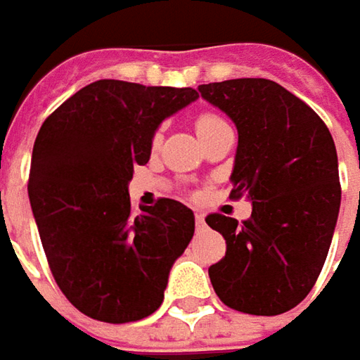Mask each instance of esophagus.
Segmentation results:
<instances>
[{
	"mask_svg": "<svg viewBox=\"0 0 360 360\" xmlns=\"http://www.w3.org/2000/svg\"><path fill=\"white\" fill-rule=\"evenodd\" d=\"M195 226H198V230H203V228H205V220H203L201 214H195Z\"/></svg>",
	"mask_w": 360,
	"mask_h": 360,
	"instance_id": "esophagus-1",
	"label": "esophagus"
}]
</instances>
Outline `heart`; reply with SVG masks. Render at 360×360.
I'll use <instances>...</instances> for the list:
<instances>
[{"label": "heart", "mask_w": 360, "mask_h": 360, "mask_svg": "<svg viewBox=\"0 0 360 360\" xmlns=\"http://www.w3.org/2000/svg\"><path fill=\"white\" fill-rule=\"evenodd\" d=\"M220 124H224V122L214 114H200L198 120H195V130H198V134L201 138L203 134H207L210 130H214L216 126H220Z\"/></svg>", "instance_id": "b5f03b06"}]
</instances>
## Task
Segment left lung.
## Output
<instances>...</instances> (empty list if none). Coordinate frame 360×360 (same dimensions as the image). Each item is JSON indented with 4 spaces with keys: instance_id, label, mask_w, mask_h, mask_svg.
Here are the masks:
<instances>
[{
    "instance_id": "8db88e82",
    "label": "left lung",
    "mask_w": 360,
    "mask_h": 360,
    "mask_svg": "<svg viewBox=\"0 0 360 360\" xmlns=\"http://www.w3.org/2000/svg\"><path fill=\"white\" fill-rule=\"evenodd\" d=\"M236 124L230 198L252 203L248 220L210 214L226 257L210 266L224 304L252 316L295 307L316 283L340 210L332 134L300 97L269 79H230L198 87Z\"/></svg>"
}]
</instances>
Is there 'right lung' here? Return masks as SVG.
Instances as JSON below:
<instances>
[{"instance_id": "obj_1", "label": "right lung", "mask_w": 360, "mask_h": 360, "mask_svg": "<svg viewBox=\"0 0 360 360\" xmlns=\"http://www.w3.org/2000/svg\"><path fill=\"white\" fill-rule=\"evenodd\" d=\"M198 97L191 87L99 79L36 136L28 198L42 248L65 297L94 320L136 322L162 304L195 218L167 198L134 214L128 183L150 159L160 122Z\"/></svg>"}]
</instances>
